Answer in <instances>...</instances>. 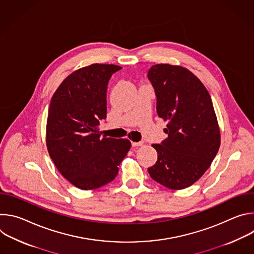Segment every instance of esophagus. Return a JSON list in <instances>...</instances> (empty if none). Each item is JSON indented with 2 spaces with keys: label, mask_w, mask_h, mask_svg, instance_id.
<instances>
[{
  "label": "esophagus",
  "mask_w": 254,
  "mask_h": 254,
  "mask_svg": "<svg viewBox=\"0 0 254 254\" xmlns=\"http://www.w3.org/2000/svg\"><path fill=\"white\" fill-rule=\"evenodd\" d=\"M142 141H131V146L132 147H140V146H142Z\"/></svg>",
  "instance_id": "34e87169"
}]
</instances>
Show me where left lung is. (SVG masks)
Here are the masks:
<instances>
[{
	"label": "left lung",
	"mask_w": 254,
	"mask_h": 254,
	"mask_svg": "<svg viewBox=\"0 0 254 254\" xmlns=\"http://www.w3.org/2000/svg\"><path fill=\"white\" fill-rule=\"evenodd\" d=\"M148 77L157 96V113L168 122V137L152 144L158 153L148 169L156 182L172 189L190 187L211 166L220 147V128L211 96L190 70L153 65Z\"/></svg>",
	"instance_id": "obj_1"
}]
</instances>
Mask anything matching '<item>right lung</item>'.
Returning <instances> with one entry per match:
<instances>
[{
  "instance_id": "right-lung-1",
  "label": "right lung",
  "mask_w": 254,
  "mask_h": 254,
  "mask_svg": "<svg viewBox=\"0 0 254 254\" xmlns=\"http://www.w3.org/2000/svg\"><path fill=\"white\" fill-rule=\"evenodd\" d=\"M122 67L94 63L69 74L54 92L46 125V146L54 165L81 190L112 182L131 143L127 138L101 137L106 118V89Z\"/></svg>"
}]
</instances>
